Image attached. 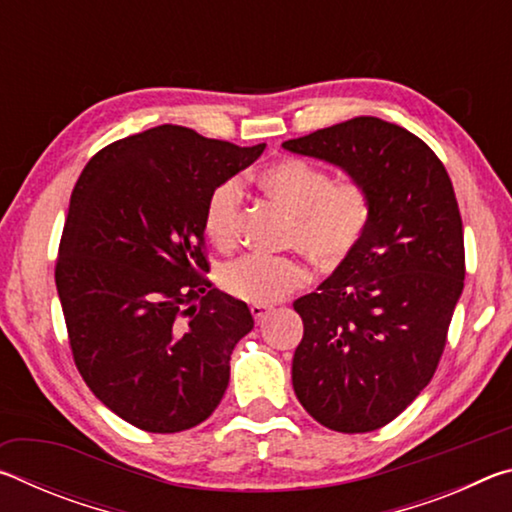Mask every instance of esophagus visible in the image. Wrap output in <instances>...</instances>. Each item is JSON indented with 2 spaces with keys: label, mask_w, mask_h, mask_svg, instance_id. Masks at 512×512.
Segmentation results:
<instances>
[{
  "label": "esophagus",
  "mask_w": 512,
  "mask_h": 512,
  "mask_svg": "<svg viewBox=\"0 0 512 512\" xmlns=\"http://www.w3.org/2000/svg\"><path fill=\"white\" fill-rule=\"evenodd\" d=\"M250 314L255 316L257 325H262L264 320H266V316L271 314V307H264V305H253V307H250Z\"/></svg>",
  "instance_id": "1"
}]
</instances>
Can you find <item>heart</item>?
Returning <instances> with one entry per match:
<instances>
[{
    "instance_id": "heart-1",
    "label": "heart",
    "mask_w": 512,
    "mask_h": 512,
    "mask_svg": "<svg viewBox=\"0 0 512 512\" xmlns=\"http://www.w3.org/2000/svg\"><path fill=\"white\" fill-rule=\"evenodd\" d=\"M259 185L296 216L291 244L300 246L320 266H339L359 246L370 221V196L357 180H332L307 160H282L259 173ZM241 187L223 180L207 196L203 225L219 248H232L239 232ZM309 280L298 257L244 255L223 268V289L250 305H273Z\"/></svg>"
}]
</instances>
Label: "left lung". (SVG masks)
<instances>
[{
  "label": "left lung",
  "instance_id": "left-lung-1",
  "mask_svg": "<svg viewBox=\"0 0 512 512\" xmlns=\"http://www.w3.org/2000/svg\"><path fill=\"white\" fill-rule=\"evenodd\" d=\"M282 149L334 164L370 196L359 246L298 298L305 334L293 391L341 433L395 420L429 384L463 293V221L443 162L420 137L377 117L289 140Z\"/></svg>",
  "mask_w": 512,
  "mask_h": 512
}]
</instances>
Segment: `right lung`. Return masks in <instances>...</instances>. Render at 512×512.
I'll return each instance as SVG.
<instances>
[{"instance_id":"right-lung-1","label":"right lung","mask_w":512,"mask_h":512,"mask_svg":"<svg viewBox=\"0 0 512 512\" xmlns=\"http://www.w3.org/2000/svg\"><path fill=\"white\" fill-rule=\"evenodd\" d=\"M264 149L162 124L101 149L69 198L56 262L69 345L90 391L137 429H192L228 388L255 323L203 275V214Z\"/></svg>"}]
</instances>
